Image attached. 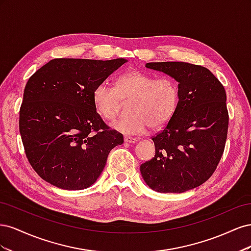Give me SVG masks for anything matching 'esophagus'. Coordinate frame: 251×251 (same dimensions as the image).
I'll return each mask as SVG.
<instances>
[{"mask_svg": "<svg viewBox=\"0 0 251 251\" xmlns=\"http://www.w3.org/2000/svg\"><path fill=\"white\" fill-rule=\"evenodd\" d=\"M124 140H125L126 143H136V142H137V139L133 138V137H128V136H126Z\"/></svg>", "mask_w": 251, "mask_h": 251, "instance_id": "34e87169", "label": "esophagus"}]
</instances>
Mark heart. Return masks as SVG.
<instances>
[{"label": "heart", "mask_w": 251, "mask_h": 251, "mask_svg": "<svg viewBox=\"0 0 251 251\" xmlns=\"http://www.w3.org/2000/svg\"><path fill=\"white\" fill-rule=\"evenodd\" d=\"M123 100H131L132 114L115 120L111 126L125 135H142L150 126L158 128L169 123L177 109L179 91L172 78L130 71L118 77L116 88L101 82L93 92L97 113L108 120L118 115Z\"/></svg>", "instance_id": "heart-1"}]
</instances>
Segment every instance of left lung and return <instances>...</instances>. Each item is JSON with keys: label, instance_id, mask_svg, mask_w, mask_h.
<instances>
[{"label": "left lung", "instance_id": "left-lung-1", "mask_svg": "<svg viewBox=\"0 0 251 251\" xmlns=\"http://www.w3.org/2000/svg\"><path fill=\"white\" fill-rule=\"evenodd\" d=\"M146 67L178 82L179 101L153 137L155 157L140 165L141 176L158 193H184L208 180L221 160L228 128L225 90L202 66L162 62Z\"/></svg>", "mask_w": 251, "mask_h": 251}]
</instances>
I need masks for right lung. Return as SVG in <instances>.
<instances>
[{
	"mask_svg": "<svg viewBox=\"0 0 251 251\" xmlns=\"http://www.w3.org/2000/svg\"><path fill=\"white\" fill-rule=\"evenodd\" d=\"M127 60L55 58L29 78L20 133L33 170L50 184L80 191L94 184L124 136L110 130L93 102L95 88Z\"/></svg>",
	"mask_w": 251,
	"mask_h": 251,
	"instance_id": "1",
	"label": "right lung"
}]
</instances>
